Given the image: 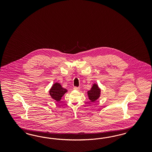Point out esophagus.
<instances>
[{
    "instance_id": "esophagus-1",
    "label": "esophagus",
    "mask_w": 152,
    "mask_h": 152,
    "mask_svg": "<svg viewBox=\"0 0 152 152\" xmlns=\"http://www.w3.org/2000/svg\"><path fill=\"white\" fill-rule=\"evenodd\" d=\"M74 90H76V91H79L80 90V88H77V87H74Z\"/></svg>"
}]
</instances>
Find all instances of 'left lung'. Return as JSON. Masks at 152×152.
<instances>
[{
    "label": "left lung",
    "mask_w": 152,
    "mask_h": 152,
    "mask_svg": "<svg viewBox=\"0 0 152 152\" xmlns=\"http://www.w3.org/2000/svg\"><path fill=\"white\" fill-rule=\"evenodd\" d=\"M88 97L91 102H94L99 99L101 95V88L99 87L97 83H94L90 90L88 91Z\"/></svg>",
    "instance_id": "left-lung-1"
}]
</instances>
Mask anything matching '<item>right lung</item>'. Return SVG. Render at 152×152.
Instances as JSON below:
<instances>
[{
  "label": "right lung",
  "mask_w": 152,
  "mask_h": 152,
  "mask_svg": "<svg viewBox=\"0 0 152 152\" xmlns=\"http://www.w3.org/2000/svg\"><path fill=\"white\" fill-rule=\"evenodd\" d=\"M67 91L68 90L66 88H63L60 83L57 82L52 86L50 89L49 94L52 99L58 102Z\"/></svg>",
  "instance_id": "1"
}]
</instances>
